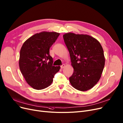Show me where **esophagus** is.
<instances>
[{"mask_svg":"<svg viewBox=\"0 0 123 123\" xmlns=\"http://www.w3.org/2000/svg\"><path fill=\"white\" fill-rule=\"evenodd\" d=\"M65 66H66V65H65V64H63L62 65V66H61V69H63V68H64L65 67Z\"/></svg>","mask_w":123,"mask_h":123,"instance_id":"1","label":"esophagus"}]
</instances>
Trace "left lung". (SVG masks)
<instances>
[{"mask_svg": "<svg viewBox=\"0 0 123 123\" xmlns=\"http://www.w3.org/2000/svg\"><path fill=\"white\" fill-rule=\"evenodd\" d=\"M63 37L74 68L69 78L71 84L80 91L90 90L99 81L104 67L102 46L95 38L87 35L68 32Z\"/></svg>", "mask_w": 123, "mask_h": 123, "instance_id": "obj_1", "label": "left lung"}]
</instances>
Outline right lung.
Instances as JSON below:
<instances>
[{
  "mask_svg": "<svg viewBox=\"0 0 123 123\" xmlns=\"http://www.w3.org/2000/svg\"><path fill=\"white\" fill-rule=\"evenodd\" d=\"M60 35L56 32L42 31L24 42L20 52L19 65L27 83L36 90H43L53 82L60 66L52 65L49 49Z\"/></svg>",
  "mask_w": 123,
  "mask_h": 123,
  "instance_id": "obj_1",
  "label": "right lung"
}]
</instances>
